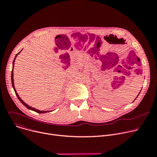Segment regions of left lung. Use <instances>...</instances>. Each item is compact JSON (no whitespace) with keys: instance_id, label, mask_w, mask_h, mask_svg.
<instances>
[{"instance_id":"8db88e82","label":"left lung","mask_w":157,"mask_h":157,"mask_svg":"<svg viewBox=\"0 0 157 157\" xmlns=\"http://www.w3.org/2000/svg\"><path fill=\"white\" fill-rule=\"evenodd\" d=\"M139 94H140V93H139Z\"/></svg>"}]
</instances>
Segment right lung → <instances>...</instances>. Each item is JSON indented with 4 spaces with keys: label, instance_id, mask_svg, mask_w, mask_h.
I'll list each match as a JSON object with an SVG mask.
<instances>
[{
    "label": "right lung",
    "instance_id": "1",
    "mask_svg": "<svg viewBox=\"0 0 157 157\" xmlns=\"http://www.w3.org/2000/svg\"><path fill=\"white\" fill-rule=\"evenodd\" d=\"M21 52V51L20 52H18V53H17V55L15 56V58L17 57V56ZM15 58H14V59H13V68H12V75H11V79H12V86H13V89H14V91H15V94H16V96H17V97L18 98V100L23 104L27 108H28L29 109H30V110H33V111H35L36 113H48V112H51V111H47V110H46V111H43V110H38V109H35V108H33V107H32L31 106H29V105H27V104H25L23 101H22L21 99H20V98L18 96V95L17 94V91H16V90H15V86H14V84H13V67H14V62H15Z\"/></svg>",
    "mask_w": 157,
    "mask_h": 157
}]
</instances>
